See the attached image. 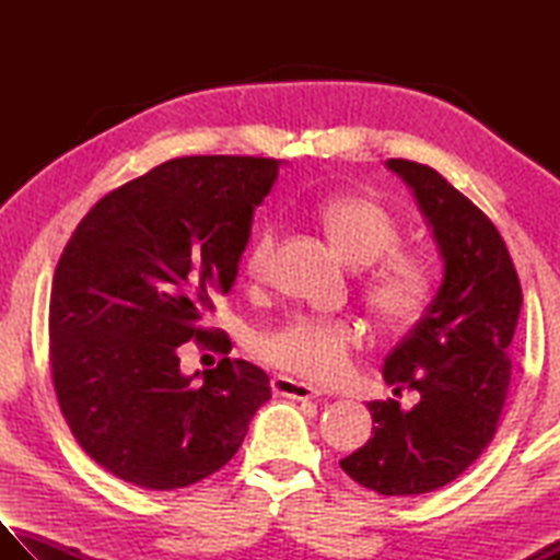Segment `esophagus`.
<instances>
[{"label": "esophagus", "instance_id": "1", "mask_svg": "<svg viewBox=\"0 0 560 560\" xmlns=\"http://www.w3.org/2000/svg\"><path fill=\"white\" fill-rule=\"evenodd\" d=\"M271 389H273V395L301 399V401L323 395V392H319V389L305 385V383H299V380H293L289 375H273L271 377Z\"/></svg>", "mask_w": 560, "mask_h": 560}]
</instances>
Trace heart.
Returning <instances> with one entry per match:
<instances>
[{"label":"heart","instance_id":"1","mask_svg":"<svg viewBox=\"0 0 560 560\" xmlns=\"http://www.w3.org/2000/svg\"><path fill=\"white\" fill-rule=\"evenodd\" d=\"M313 217L349 265L368 267L363 293L380 323L399 331L419 325L433 305L438 277L421 255L399 249L401 225L395 213L375 197L343 192L317 201ZM273 245V225L255 233L243 257V273L249 283L267 279ZM359 341L361 331L351 319L295 315L265 331L255 343V353L283 373L329 383L347 373L349 355Z\"/></svg>","mask_w":560,"mask_h":560}]
</instances>
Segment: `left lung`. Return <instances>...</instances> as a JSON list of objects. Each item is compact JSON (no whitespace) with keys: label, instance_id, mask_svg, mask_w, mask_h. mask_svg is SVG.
I'll list each match as a JSON object with an SVG mask.
<instances>
[{"label":"left lung","instance_id":"obj_1","mask_svg":"<svg viewBox=\"0 0 560 560\" xmlns=\"http://www.w3.org/2000/svg\"><path fill=\"white\" fill-rule=\"evenodd\" d=\"M431 223L445 277L431 311L385 359V380L419 392L409 411L371 401L373 438L339 464L380 495L443 489L479 459L508 399L522 289L493 221L431 165L389 159Z\"/></svg>","mask_w":560,"mask_h":560}]
</instances>
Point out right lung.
<instances>
[{
	"instance_id": "right-lung-1",
	"label": "right lung",
	"mask_w": 560,
	"mask_h": 560,
	"mask_svg": "<svg viewBox=\"0 0 560 560\" xmlns=\"http://www.w3.org/2000/svg\"><path fill=\"white\" fill-rule=\"evenodd\" d=\"M277 173L261 156L171 159L71 233L50 293L52 387L71 435L117 479L149 491L207 479L271 397L267 373L229 359V335L205 319ZM192 338L224 355L201 386L179 373L176 347Z\"/></svg>"
}]
</instances>
